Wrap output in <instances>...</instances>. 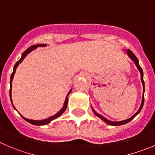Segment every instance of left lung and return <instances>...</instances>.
<instances>
[{"label": "left lung", "mask_w": 155, "mask_h": 155, "mask_svg": "<svg viewBox=\"0 0 155 155\" xmlns=\"http://www.w3.org/2000/svg\"><path fill=\"white\" fill-rule=\"evenodd\" d=\"M127 54H129V56L131 58H132V61H134V62H135V65H136V67L138 68V69L139 70L140 73H141V82H142V84H143V96H142V101H141V107H140L139 110H138V112H137L136 113H135V115H133V116H132L131 118H129V119H126V120H123V121H120V122H112V121H110L108 120L107 119H106L105 117H104V116H102L101 115L98 114L97 113H96L95 111H94V110H93V111H94V113H95L96 116H97L98 117L101 118L102 120H104V122H105L106 123H107V124L110 125V126H121V125H124V124H126V123H128L129 122H130L131 120H132V119H134V118L136 116V115H138V113H140V111L141 110V109H142V107L143 105H144V100H145V97H144V93H145V82H144V80H143V71H142V68H141V67H140L139 64H138V58H136V56H135V54H134V53L132 52L131 50L128 49L127 50Z\"/></svg>", "instance_id": "8db88e82"}]
</instances>
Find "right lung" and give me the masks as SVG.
I'll use <instances>...</instances> for the list:
<instances>
[{"instance_id":"right-lung-1","label":"right lung","mask_w":155,"mask_h":155,"mask_svg":"<svg viewBox=\"0 0 155 155\" xmlns=\"http://www.w3.org/2000/svg\"><path fill=\"white\" fill-rule=\"evenodd\" d=\"M45 45H46L45 44H41V45L39 44V45H31V46L29 47V48H28L26 50V51H23V54H22V57L20 58V59L19 60V61H17V62H16V64H14V71H13V73L11 74V76H10V101H11V84H12V80H13V78H14V74H15L16 68H17V66L19 65V64H20V63L22 62V61L24 59L25 57H26V55H27V54H29V53L31 51H32V50L35 49V48H36L37 46H45ZM71 91V90L69 91V93L68 94V95L70 94ZM68 95H67V97H66V99H65V101H64V106H63L62 109H61V110H60L59 112H58L56 114L54 115V116H51V117L48 118V119H43V120H31V119H26V118H24L23 116H21L23 118V119H25V120L26 121V122H28V123H31V124H32V125H36V126H43V125L48 124V123H49L51 120H53V119L58 118V116H61V115L62 114V113H64V111H65L66 108H67V106H68ZM11 103H12V102H11Z\"/></svg>"}]
</instances>
